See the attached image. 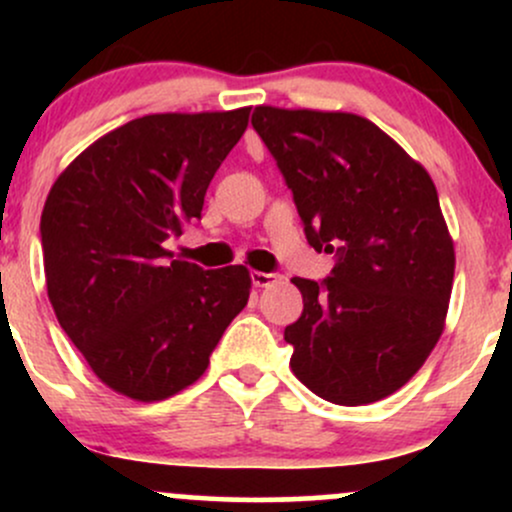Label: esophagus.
<instances>
[{"label":"esophagus","instance_id":"esophagus-1","mask_svg":"<svg viewBox=\"0 0 512 512\" xmlns=\"http://www.w3.org/2000/svg\"><path fill=\"white\" fill-rule=\"evenodd\" d=\"M276 279H279V276H276V274H267V272H252V284H255L257 289H264V286H272Z\"/></svg>","mask_w":512,"mask_h":512}]
</instances>
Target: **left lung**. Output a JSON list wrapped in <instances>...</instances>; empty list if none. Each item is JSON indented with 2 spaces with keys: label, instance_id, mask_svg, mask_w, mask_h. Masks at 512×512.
Listing matches in <instances>:
<instances>
[{
  "label": "left lung",
  "instance_id": "8db88e82",
  "mask_svg": "<svg viewBox=\"0 0 512 512\" xmlns=\"http://www.w3.org/2000/svg\"><path fill=\"white\" fill-rule=\"evenodd\" d=\"M315 250L337 252L322 284L293 279L303 315L284 330L291 370L346 407L407 385L445 330L455 245L428 170L366 117L257 105Z\"/></svg>",
  "mask_w": 512,
  "mask_h": 512
}]
</instances>
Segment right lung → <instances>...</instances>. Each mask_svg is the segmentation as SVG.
Masks as SVG:
<instances>
[{
	"instance_id": "1",
	"label": "right lung",
	"mask_w": 512,
	"mask_h": 512,
	"mask_svg": "<svg viewBox=\"0 0 512 512\" xmlns=\"http://www.w3.org/2000/svg\"><path fill=\"white\" fill-rule=\"evenodd\" d=\"M250 108L144 115L62 170L40 216L57 322L96 378L134 402L197 383L248 305V267L170 260L163 243L202 216L204 195Z\"/></svg>"
}]
</instances>
